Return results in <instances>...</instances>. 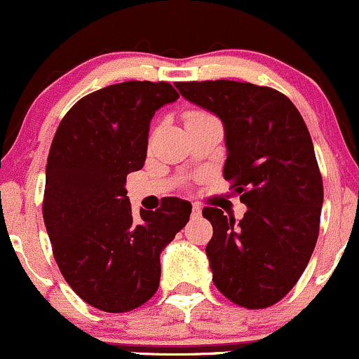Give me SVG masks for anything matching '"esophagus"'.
<instances>
[{"label": "esophagus", "instance_id": "1", "mask_svg": "<svg viewBox=\"0 0 359 359\" xmlns=\"http://www.w3.org/2000/svg\"><path fill=\"white\" fill-rule=\"evenodd\" d=\"M202 214V209H200V205H194L191 207V217H198V215Z\"/></svg>", "mask_w": 359, "mask_h": 359}]
</instances>
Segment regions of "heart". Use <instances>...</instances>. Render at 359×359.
<instances>
[{
  "label": "heart",
  "instance_id": "obj_1",
  "mask_svg": "<svg viewBox=\"0 0 359 359\" xmlns=\"http://www.w3.org/2000/svg\"><path fill=\"white\" fill-rule=\"evenodd\" d=\"M205 118H210V116H207V114L203 113H191L190 116H188V121H194V119H205Z\"/></svg>",
  "mask_w": 359,
  "mask_h": 359
}]
</instances>
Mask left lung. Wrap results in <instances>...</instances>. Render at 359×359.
I'll return each instance as SVG.
<instances>
[{
  "label": "left lung",
  "mask_w": 359,
  "mask_h": 359,
  "mask_svg": "<svg viewBox=\"0 0 359 359\" xmlns=\"http://www.w3.org/2000/svg\"><path fill=\"white\" fill-rule=\"evenodd\" d=\"M224 126L222 175L246 209L241 221L205 207L215 287L240 306H272L298 283L318 238L323 184L302 114L271 87L233 80L176 82Z\"/></svg>",
  "instance_id": "obj_1"
}]
</instances>
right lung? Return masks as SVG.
I'll list each match as a JSON object with an SVG mask.
<instances>
[{
	"mask_svg": "<svg viewBox=\"0 0 359 359\" xmlns=\"http://www.w3.org/2000/svg\"><path fill=\"white\" fill-rule=\"evenodd\" d=\"M178 97L168 82L104 87L80 99L53 138L42 215L55 260L73 291L107 313L156 294L161 253L190 219L191 203L176 196L135 219L125 188L144 168L154 114Z\"/></svg>",
	"mask_w": 359,
	"mask_h": 359,
	"instance_id": "1",
	"label": "right lung"
}]
</instances>
